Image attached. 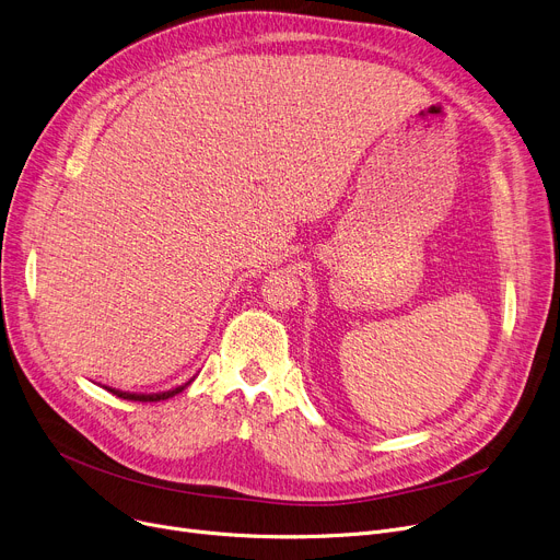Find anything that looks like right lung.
I'll return each mask as SVG.
<instances>
[{"label":"right lung","mask_w":560,"mask_h":560,"mask_svg":"<svg viewBox=\"0 0 560 560\" xmlns=\"http://www.w3.org/2000/svg\"><path fill=\"white\" fill-rule=\"evenodd\" d=\"M190 384V381H188ZM188 384H184V386H179V388H172V390H167V393H156V395H136V393H120V390H113V388H106L108 393H113V395H117L120 399H131V401H161V399H170L172 395H176V393H182Z\"/></svg>","instance_id":"obj_1"}]
</instances>
